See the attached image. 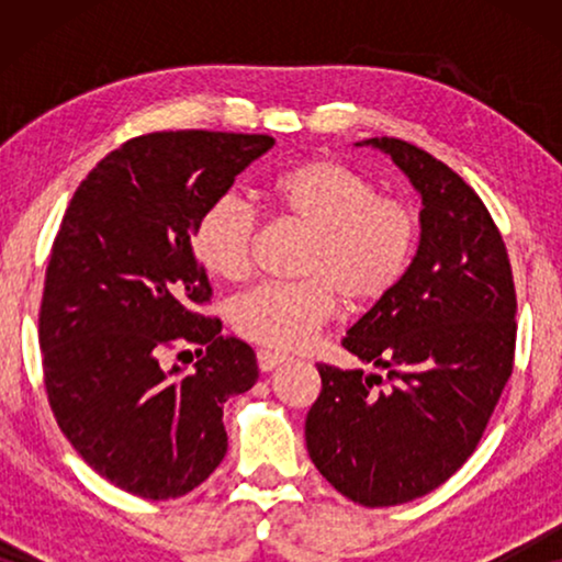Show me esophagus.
<instances>
[{
	"mask_svg": "<svg viewBox=\"0 0 562 562\" xmlns=\"http://www.w3.org/2000/svg\"><path fill=\"white\" fill-rule=\"evenodd\" d=\"M281 363H286V356H281V352H271V350H258V368L263 373L268 371H276Z\"/></svg>",
	"mask_w": 562,
	"mask_h": 562,
	"instance_id": "1",
	"label": "esophagus"
}]
</instances>
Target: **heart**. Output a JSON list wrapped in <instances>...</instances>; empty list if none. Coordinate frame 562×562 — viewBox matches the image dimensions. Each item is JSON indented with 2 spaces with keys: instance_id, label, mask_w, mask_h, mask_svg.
Wrapping results in <instances>:
<instances>
[{
  "instance_id": "obj_1",
  "label": "heart",
  "mask_w": 562,
  "mask_h": 562,
  "mask_svg": "<svg viewBox=\"0 0 562 562\" xmlns=\"http://www.w3.org/2000/svg\"><path fill=\"white\" fill-rule=\"evenodd\" d=\"M283 217L312 229L291 283H263L235 299L229 317L243 337L276 350H296L333 319L337 291L350 304H371L402 281L417 248L419 220L404 199L383 196L342 160L310 158L268 187ZM258 214L237 194L206 206L194 229L199 263L214 279L240 281L250 271Z\"/></svg>"
}]
</instances>
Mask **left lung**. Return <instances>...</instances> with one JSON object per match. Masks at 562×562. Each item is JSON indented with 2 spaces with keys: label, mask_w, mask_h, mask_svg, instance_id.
Listing matches in <instances>:
<instances>
[{
  "label": "left lung",
  "mask_w": 562,
  "mask_h": 562,
  "mask_svg": "<svg viewBox=\"0 0 562 562\" xmlns=\"http://www.w3.org/2000/svg\"><path fill=\"white\" fill-rule=\"evenodd\" d=\"M356 145L386 153L419 194V245L342 340L386 386L319 363L304 435L317 471L373 509L429 494L473 456L512 375L517 296L494 220L452 168L396 137Z\"/></svg>",
  "instance_id": "8db88e82"
}]
</instances>
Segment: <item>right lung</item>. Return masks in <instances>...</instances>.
<instances>
[{"mask_svg":"<svg viewBox=\"0 0 562 562\" xmlns=\"http://www.w3.org/2000/svg\"><path fill=\"white\" fill-rule=\"evenodd\" d=\"M268 135L179 130L127 140L81 181L45 271L41 350L58 427L99 475L164 502L194 491L227 452L222 404L258 381L248 342L194 312L212 289L196 222ZM196 344L195 371L164 369Z\"/></svg>","mask_w":562,"mask_h":562,"instance_id":"add662e5","label":"right lung"}]
</instances>
